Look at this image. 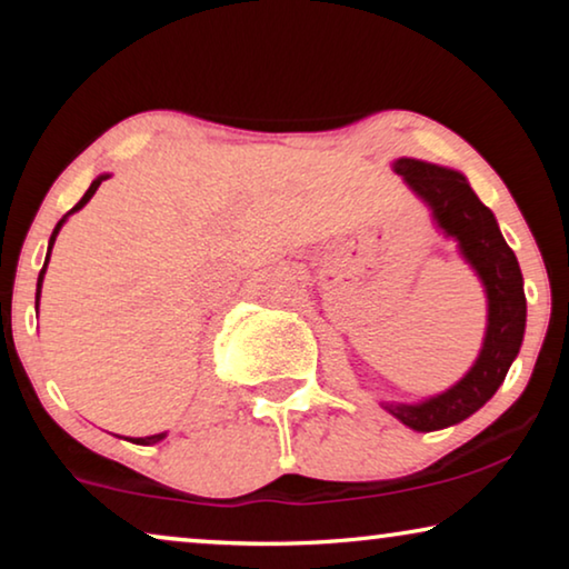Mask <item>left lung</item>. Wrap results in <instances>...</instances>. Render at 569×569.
Wrapping results in <instances>:
<instances>
[{
    "instance_id": "left-lung-1",
    "label": "left lung",
    "mask_w": 569,
    "mask_h": 569,
    "mask_svg": "<svg viewBox=\"0 0 569 569\" xmlns=\"http://www.w3.org/2000/svg\"><path fill=\"white\" fill-rule=\"evenodd\" d=\"M393 170L427 201L440 228L458 240L463 259L485 282L489 302L485 347L473 368L453 388L422 403H386V409L411 430L432 432L463 422L502 386L526 331L523 274L497 228L495 214L481 204L461 173L409 158L396 160Z\"/></svg>"
}]
</instances>
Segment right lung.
<instances>
[{
	"label": "right lung",
	"instance_id": "right-lung-1",
	"mask_svg": "<svg viewBox=\"0 0 569 569\" xmlns=\"http://www.w3.org/2000/svg\"><path fill=\"white\" fill-rule=\"evenodd\" d=\"M106 178H108V176H98V178H96V181H92V183H90V189H88V191H84V197H82L80 201H77V204H74L72 209H69V212H67L64 217H61V220L57 222V228H53V232H51V240H49V253H46V263H49V256H51L53 240H57V236H59V230H61V224H64V220H67V217H69V214H72V212H77V209H82L84 204H88V201L92 199V193H96V191H98V186H100V183H103V181H106ZM46 263H43L41 274H38V290H36V300H38V298H41V284H43V274H46ZM162 438H166V432H160V435H150V438H134V440H131V442H137V446H152V442H160Z\"/></svg>",
	"mask_w": 569,
	"mask_h": 569
}]
</instances>
